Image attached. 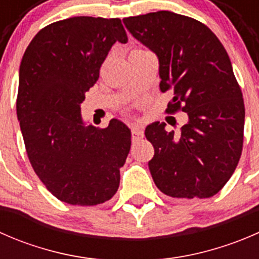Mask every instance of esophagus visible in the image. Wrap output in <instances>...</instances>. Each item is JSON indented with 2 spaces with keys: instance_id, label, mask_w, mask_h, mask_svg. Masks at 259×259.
Returning <instances> with one entry per match:
<instances>
[{
  "instance_id": "esophagus-1",
  "label": "esophagus",
  "mask_w": 259,
  "mask_h": 259,
  "mask_svg": "<svg viewBox=\"0 0 259 259\" xmlns=\"http://www.w3.org/2000/svg\"><path fill=\"white\" fill-rule=\"evenodd\" d=\"M144 137V132L140 129L139 126H133L132 127V138L133 140H138V139H142Z\"/></svg>"
}]
</instances>
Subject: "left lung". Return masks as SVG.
Wrapping results in <instances>:
<instances>
[{
    "label": "left lung",
    "mask_w": 259,
    "mask_h": 259,
    "mask_svg": "<svg viewBox=\"0 0 259 259\" xmlns=\"http://www.w3.org/2000/svg\"><path fill=\"white\" fill-rule=\"evenodd\" d=\"M125 27L159 59L160 90L174 98L166 113L184 111L178 133L148 125L149 170L164 194L209 198L226 185L243 148L244 103L226 49L199 21L170 11L124 18Z\"/></svg>",
    "instance_id": "obj_1"
}]
</instances>
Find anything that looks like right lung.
Returning a JSON list of instances; mask_svg holds the SVG:
<instances>
[{"label": "right lung", "mask_w": 259, "mask_h": 259, "mask_svg": "<svg viewBox=\"0 0 259 259\" xmlns=\"http://www.w3.org/2000/svg\"><path fill=\"white\" fill-rule=\"evenodd\" d=\"M115 42H127L120 18L70 17L38 31L20 65L16 110L27 156L49 192L72 205L114 197L132 145L120 120L100 129L81 117Z\"/></svg>", "instance_id": "obj_1"}]
</instances>
